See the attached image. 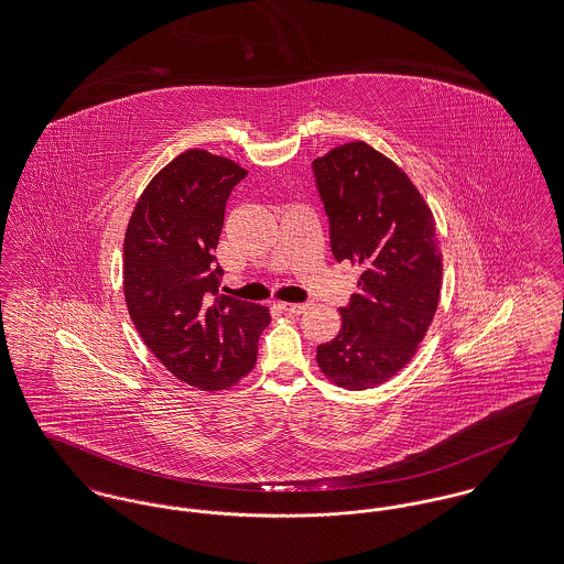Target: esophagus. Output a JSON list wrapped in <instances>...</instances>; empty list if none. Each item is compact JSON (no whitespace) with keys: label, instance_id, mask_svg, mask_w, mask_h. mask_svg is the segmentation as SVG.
<instances>
[{"label":"esophagus","instance_id":"obj_1","mask_svg":"<svg viewBox=\"0 0 564 564\" xmlns=\"http://www.w3.org/2000/svg\"><path fill=\"white\" fill-rule=\"evenodd\" d=\"M281 308H283V311H288V313L300 315V313H304V311H306V304H300V302H281Z\"/></svg>","mask_w":564,"mask_h":564}]
</instances>
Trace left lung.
Returning a JSON list of instances; mask_svg holds the SVG:
<instances>
[{"label": "left lung", "mask_w": 564, "mask_h": 564, "mask_svg": "<svg viewBox=\"0 0 564 564\" xmlns=\"http://www.w3.org/2000/svg\"><path fill=\"white\" fill-rule=\"evenodd\" d=\"M336 262L362 265L360 292L338 308L340 332L317 347L336 386L368 390L394 377L415 351L441 299L443 258L429 204L400 167L349 142L313 162Z\"/></svg>", "instance_id": "8db88e82"}]
</instances>
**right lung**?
<instances>
[{"mask_svg": "<svg viewBox=\"0 0 564 564\" xmlns=\"http://www.w3.org/2000/svg\"><path fill=\"white\" fill-rule=\"evenodd\" d=\"M247 176L232 160L189 149L135 202L123 242L133 326L167 370L206 392L230 388L258 360L262 304L221 296L217 249L226 202Z\"/></svg>", "mask_w": 564, "mask_h": 564, "instance_id": "1", "label": "right lung"}]
</instances>
